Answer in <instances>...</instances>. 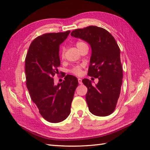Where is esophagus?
Returning a JSON list of instances; mask_svg holds the SVG:
<instances>
[{
    "label": "esophagus",
    "instance_id": "34e87169",
    "mask_svg": "<svg viewBox=\"0 0 150 150\" xmlns=\"http://www.w3.org/2000/svg\"><path fill=\"white\" fill-rule=\"evenodd\" d=\"M78 82H79V84H82V79H78Z\"/></svg>",
    "mask_w": 150,
    "mask_h": 150
}]
</instances>
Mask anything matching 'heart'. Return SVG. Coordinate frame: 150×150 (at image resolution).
I'll list each match as a JSON object with an SVG mask.
<instances>
[{"label":"heart","instance_id":"heart-1","mask_svg":"<svg viewBox=\"0 0 150 150\" xmlns=\"http://www.w3.org/2000/svg\"><path fill=\"white\" fill-rule=\"evenodd\" d=\"M87 44H86L85 42H82V41H77V42H76V46L78 47V49L79 50L81 48V47H83L84 46H86ZM64 52H65V50L64 47H62V50H61V52H60V56L61 57H64ZM82 66L83 65L82 64H78V65H75L73 67V68L70 70V71H71L73 74H74L75 75H81L82 74Z\"/></svg>","mask_w":150,"mask_h":150}]
</instances>
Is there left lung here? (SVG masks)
<instances>
[{"label": "left lung", "mask_w": 150, "mask_h": 150, "mask_svg": "<svg viewBox=\"0 0 150 150\" xmlns=\"http://www.w3.org/2000/svg\"><path fill=\"white\" fill-rule=\"evenodd\" d=\"M71 35L86 41L91 47L88 75L98 78V82L93 86L88 79L82 80L88 88L86 100L89 110L97 116L109 115L115 109L122 83L119 47L107 30L95 26L76 29Z\"/></svg>", "instance_id": "left-lung-1"}]
</instances>
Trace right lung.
Instances as JSON below:
<instances>
[{
	"label": "right lung",
	"instance_id": "right-lung-1",
	"mask_svg": "<svg viewBox=\"0 0 150 150\" xmlns=\"http://www.w3.org/2000/svg\"><path fill=\"white\" fill-rule=\"evenodd\" d=\"M69 33H49L37 37L31 43L25 59L26 86L31 100L44 119L52 123L68 117L78 86L77 79L73 75H67L57 86L53 78L60 65L59 46Z\"/></svg>",
	"mask_w": 150,
	"mask_h": 150
}]
</instances>
